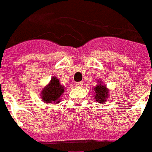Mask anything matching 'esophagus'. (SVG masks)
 I'll return each instance as SVG.
<instances>
[{"label": "esophagus", "mask_w": 152, "mask_h": 152, "mask_svg": "<svg viewBox=\"0 0 152 152\" xmlns=\"http://www.w3.org/2000/svg\"><path fill=\"white\" fill-rule=\"evenodd\" d=\"M82 86H83V82H76V86H78V87H82Z\"/></svg>", "instance_id": "34e87169"}]
</instances>
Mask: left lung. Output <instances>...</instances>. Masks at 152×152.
Here are the masks:
<instances>
[{
	"label": "left lung",
	"instance_id": "1",
	"mask_svg": "<svg viewBox=\"0 0 152 152\" xmlns=\"http://www.w3.org/2000/svg\"><path fill=\"white\" fill-rule=\"evenodd\" d=\"M94 90L96 93L95 99L97 101L100 103H104L106 101V99L108 96V90L107 89L106 86L104 85L103 86L98 85L94 88Z\"/></svg>",
	"mask_w": 152,
	"mask_h": 152
}]
</instances>
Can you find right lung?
Listing matches in <instances>:
<instances>
[{
  "label": "right lung",
  "instance_id": "add662e5",
  "mask_svg": "<svg viewBox=\"0 0 152 152\" xmlns=\"http://www.w3.org/2000/svg\"><path fill=\"white\" fill-rule=\"evenodd\" d=\"M64 92V87L59 84L57 77H53L50 82L42 92V97L43 101L47 104H58L62 93Z\"/></svg>",
  "mask_w": 152,
  "mask_h": 152
}]
</instances>
